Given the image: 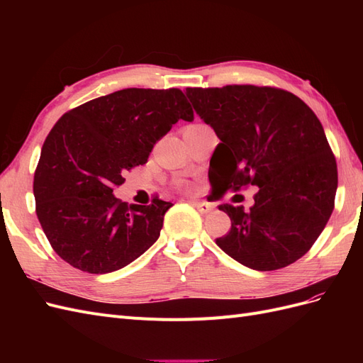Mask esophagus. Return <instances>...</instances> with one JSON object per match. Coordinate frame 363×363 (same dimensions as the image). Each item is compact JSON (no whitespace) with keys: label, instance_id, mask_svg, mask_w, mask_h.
<instances>
[{"label":"esophagus","instance_id":"obj_1","mask_svg":"<svg viewBox=\"0 0 363 363\" xmlns=\"http://www.w3.org/2000/svg\"><path fill=\"white\" fill-rule=\"evenodd\" d=\"M195 208H196V211H199L200 213H208V212H211L212 211V207L211 206H208L207 203H201V201H194V200H191L189 201Z\"/></svg>","mask_w":363,"mask_h":363}]
</instances>
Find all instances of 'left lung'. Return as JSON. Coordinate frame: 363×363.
Wrapping results in <instances>:
<instances>
[{
    "label": "left lung",
    "mask_w": 363,
    "mask_h": 363,
    "mask_svg": "<svg viewBox=\"0 0 363 363\" xmlns=\"http://www.w3.org/2000/svg\"><path fill=\"white\" fill-rule=\"evenodd\" d=\"M186 96L221 140L208 179L223 192L259 188L248 211L219 206L232 228L216 245L256 271L303 257L330 218L337 189L336 160L320 119L298 96L269 86L188 87Z\"/></svg>",
    "instance_id": "8db88e82"
}]
</instances>
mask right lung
Segmentation results:
<instances>
[{
  "mask_svg": "<svg viewBox=\"0 0 363 363\" xmlns=\"http://www.w3.org/2000/svg\"><path fill=\"white\" fill-rule=\"evenodd\" d=\"M179 119L194 121L180 89L116 91L65 113L40 151L33 192L52 250L71 267L107 274L127 267L156 242L172 206L113 195L124 174L147 163L156 142Z\"/></svg>",
  "mask_w": 363,
  "mask_h": 363,
  "instance_id": "obj_1",
  "label": "right lung"
}]
</instances>
